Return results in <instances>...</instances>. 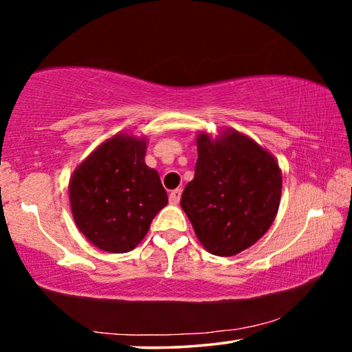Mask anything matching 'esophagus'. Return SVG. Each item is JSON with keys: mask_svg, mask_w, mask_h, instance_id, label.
<instances>
[{"mask_svg": "<svg viewBox=\"0 0 352 352\" xmlns=\"http://www.w3.org/2000/svg\"><path fill=\"white\" fill-rule=\"evenodd\" d=\"M181 193H182L181 188H175V190H171V193H170V203H171V205H177V203H179Z\"/></svg>", "mask_w": 352, "mask_h": 352, "instance_id": "esophagus-1", "label": "esophagus"}]
</instances>
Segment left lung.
Wrapping results in <instances>:
<instances>
[{
	"label": "left lung",
	"instance_id": "1",
	"mask_svg": "<svg viewBox=\"0 0 352 352\" xmlns=\"http://www.w3.org/2000/svg\"><path fill=\"white\" fill-rule=\"evenodd\" d=\"M195 176L181 208L208 252L236 256L258 241L276 217L283 176L274 157L249 136L228 129L197 136Z\"/></svg>",
	"mask_w": 352,
	"mask_h": 352
}]
</instances>
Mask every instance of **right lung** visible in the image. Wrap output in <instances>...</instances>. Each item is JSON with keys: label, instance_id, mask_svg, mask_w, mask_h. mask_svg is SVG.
I'll return each mask as SVG.
<instances>
[{"label": "right lung", "instance_id": "add662e5", "mask_svg": "<svg viewBox=\"0 0 352 352\" xmlns=\"http://www.w3.org/2000/svg\"><path fill=\"white\" fill-rule=\"evenodd\" d=\"M146 138L119 133L76 168L69 203L79 232L106 252H129L146 236L168 195L144 162Z\"/></svg>", "mask_w": 352, "mask_h": 352}]
</instances>
